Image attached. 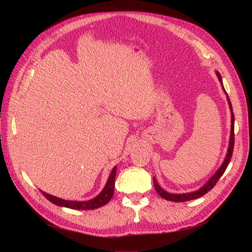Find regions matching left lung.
Wrapping results in <instances>:
<instances>
[{"label":"left lung","instance_id":"8db88e82","mask_svg":"<svg viewBox=\"0 0 252 252\" xmlns=\"http://www.w3.org/2000/svg\"><path fill=\"white\" fill-rule=\"evenodd\" d=\"M217 75L219 77V81L220 82V84L222 85V82H221V76L220 74L217 71ZM223 88V87H222ZM224 91V89H223ZM226 92V91H224ZM228 97V102H229V106H230V109H231V113H232V116H231V137H230V143H229V149H228V153L226 155V158H224V160L221 164V166L218 169L217 173L210 178V180L204 185V186L202 188H200L199 190H197L195 192H192V193H184V194H171V193H168L166 191H164L159 185H158V183L156 182L155 178H153V183H154V187H155V190L156 192L158 193V195L161 196L163 199L165 200H168V201H174V202H184V201H189V200H193V199H197V198H200L202 197L203 195H205L207 192H209L211 189H213L215 186L217 182L220 180V178L223 175L224 170L227 169L229 163H230V160L232 158V155H233V149H234V142H235V134H234V123H235V118H234V113H233V108H232V104H231V101H230V98L229 96Z\"/></svg>","mask_w":252,"mask_h":252}]
</instances>
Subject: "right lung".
Segmentation results:
<instances>
[{
  "mask_svg": "<svg viewBox=\"0 0 252 252\" xmlns=\"http://www.w3.org/2000/svg\"><path fill=\"white\" fill-rule=\"evenodd\" d=\"M115 175H116V166L113 167L111 174L108 178V181H107V183H106L102 192L97 197H95L94 199H91L89 201H68V200L61 199V198L55 197L53 195H49V194L43 192L42 190H39V191L43 193V195L47 198L49 201H51L52 203H54L56 205H59V206L67 207V208H71V209H77V210L95 209V208H99L105 204H107L110 201V199L114 194Z\"/></svg>",
  "mask_w": 252,
  "mask_h": 252,
  "instance_id": "1",
  "label": "right lung"
}]
</instances>
